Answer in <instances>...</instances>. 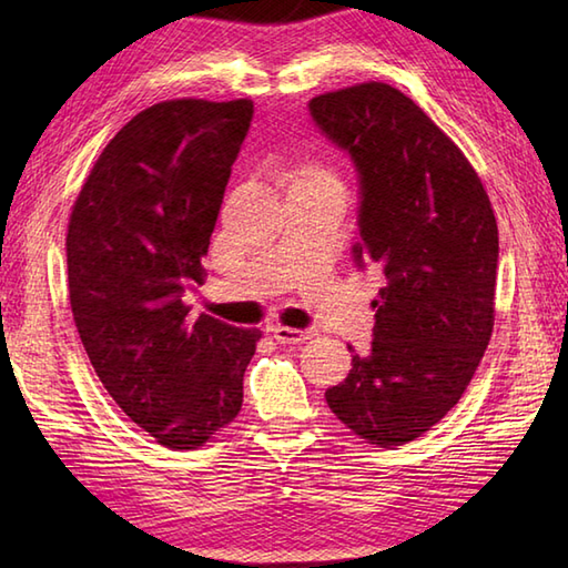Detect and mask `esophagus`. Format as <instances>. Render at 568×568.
Returning a JSON list of instances; mask_svg holds the SVG:
<instances>
[{"mask_svg": "<svg viewBox=\"0 0 568 568\" xmlns=\"http://www.w3.org/2000/svg\"><path fill=\"white\" fill-rule=\"evenodd\" d=\"M273 334V339L277 344H305L307 339H312V329H291V327H271L268 329Z\"/></svg>", "mask_w": 568, "mask_h": 568, "instance_id": "obj_1", "label": "esophagus"}]
</instances>
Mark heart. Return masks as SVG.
I'll use <instances>...</instances> for the list:
<instances>
[{
	"label": "heart",
	"mask_w": 568,
	"mask_h": 568,
	"mask_svg": "<svg viewBox=\"0 0 568 568\" xmlns=\"http://www.w3.org/2000/svg\"><path fill=\"white\" fill-rule=\"evenodd\" d=\"M297 180H329V175L324 173V171H320V168L307 165V168H303V171L297 173ZM297 180H295V183H297Z\"/></svg>",
	"instance_id": "obj_1"
}]
</instances>
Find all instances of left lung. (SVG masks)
I'll return each instance as SVG.
<instances>
[{"label": "left lung", "instance_id": "1", "mask_svg": "<svg viewBox=\"0 0 568 568\" xmlns=\"http://www.w3.org/2000/svg\"><path fill=\"white\" fill-rule=\"evenodd\" d=\"M320 134L354 163L361 271H381L371 354L324 393L361 439L400 446L462 400L493 332L498 224L456 143L385 82L310 100Z\"/></svg>", "mask_w": 568, "mask_h": 568}]
</instances>
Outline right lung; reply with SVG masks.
<instances>
[{
	"label": "right lung",
	"mask_w": 568,
	"mask_h": 568,
	"mask_svg": "<svg viewBox=\"0 0 568 568\" xmlns=\"http://www.w3.org/2000/svg\"><path fill=\"white\" fill-rule=\"evenodd\" d=\"M253 119L251 100H171L136 114L94 163L68 224L75 327L102 385L168 449H197L244 403L258 329L183 303Z\"/></svg>",
	"instance_id": "obj_1"
}]
</instances>
